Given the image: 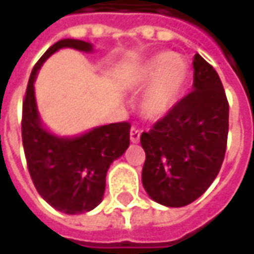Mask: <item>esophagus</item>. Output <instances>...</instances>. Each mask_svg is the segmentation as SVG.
Listing matches in <instances>:
<instances>
[{
  "label": "esophagus",
  "mask_w": 254,
  "mask_h": 254,
  "mask_svg": "<svg viewBox=\"0 0 254 254\" xmlns=\"http://www.w3.org/2000/svg\"><path fill=\"white\" fill-rule=\"evenodd\" d=\"M130 141L132 142H138L139 141V136H141V129L136 127H130Z\"/></svg>",
  "instance_id": "1"
}]
</instances>
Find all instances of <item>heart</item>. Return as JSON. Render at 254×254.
I'll return each instance as SVG.
<instances>
[{"label": "heart", "instance_id": "heart-1", "mask_svg": "<svg viewBox=\"0 0 254 254\" xmlns=\"http://www.w3.org/2000/svg\"><path fill=\"white\" fill-rule=\"evenodd\" d=\"M190 75L188 63L174 53L154 56L136 76L139 86H150L142 98L144 115L150 119H160L169 113L182 97Z\"/></svg>", "mask_w": 254, "mask_h": 254}]
</instances>
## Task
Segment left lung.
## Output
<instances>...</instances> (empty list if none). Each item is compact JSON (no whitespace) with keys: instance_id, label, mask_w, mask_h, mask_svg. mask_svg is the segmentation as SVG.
<instances>
[{"instance_id":"obj_1","label":"left lung","mask_w":254,"mask_h":254,"mask_svg":"<svg viewBox=\"0 0 254 254\" xmlns=\"http://www.w3.org/2000/svg\"><path fill=\"white\" fill-rule=\"evenodd\" d=\"M192 67L194 91L141 133L142 185L169 207L197 200L218 177L227 151L229 104L221 77L200 54Z\"/></svg>"}]
</instances>
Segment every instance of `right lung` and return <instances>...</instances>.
Here are the masks:
<instances>
[{"label": "right lung", "instance_id": "right-lung-1", "mask_svg": "<svg viewBox=\"0 0 254 254\" xmlns=\"http://www.w3.org/2000/svg\"><path fill=\"white\" fill-rule=\"evenodd\" d=\"M91 51L92 45L62 39L51 45L30 73L22 113V141L27 169L41 197L54 209L77 215L92 210L103 200L106 175L113 160L129 147L127 122L95 127L76 138H59L45 130L36 110L33 80L42 63L60 48Z\"/></svg>", "mask_w": 254, "mask_h": 254}]
</instances>
